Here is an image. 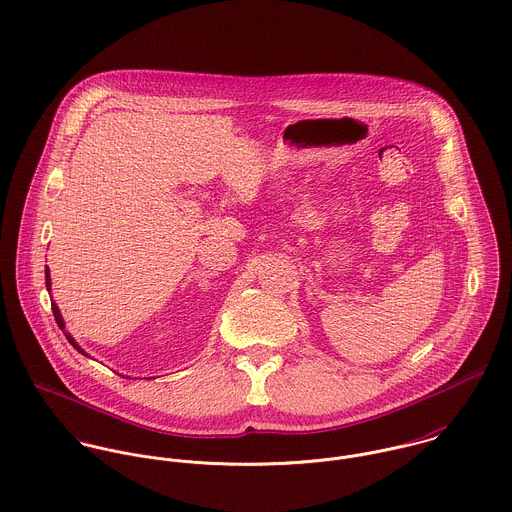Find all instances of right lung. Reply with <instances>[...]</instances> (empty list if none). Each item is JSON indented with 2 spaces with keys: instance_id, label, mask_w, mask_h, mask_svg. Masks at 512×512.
Listing matches in <instances>:
<instances>
[{
  "instance_id": "right-lung-1",
  "label": "right lung",
  "mask_w": 512,
  "mask_h": 512,
  "mask_svg": "<svg viewBox=\"0 0 512 512\" xmlns=\"http://www.w3.org/2000/svg\"><path fill=\"white\" fill-rule=\"evenodd\" d=\"M45 284H47V290L51 292V274H49V268L45 270ZM51 307H53V315H55V319H57V325L63 329V333H65V337L69 339V343L73 345L74 349H76L78 353H82L84 357H88V355H86V353H84V351H82V349L76 345V341H74L73 335L65 331V321H63V315H61V311H59V307H57V303H55V301H51Z\"/></svg>"
}]
</instances>
